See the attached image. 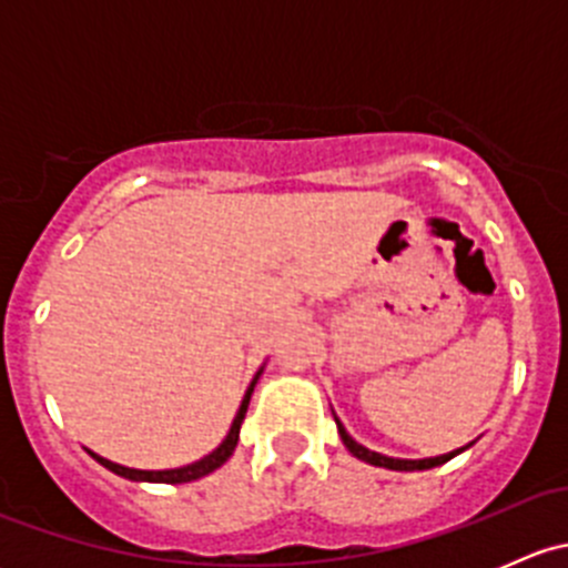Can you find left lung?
<instances>
[{"mask_svg": "<svg viewBox=\"0 0 568 568\" xmlns=\"http://www.w3.org/2000/svg\"><path fill=\"white\" fill-rule=\"evenodd\" d=\"M337 432H341V439L343 445H346L348 450H352L357 459L374 464V467H387V469H428V467H437V464H445L448 459H454L459 450H454V454H445V456H434V459H420V462H409V459H390V456H382V454H374V450L363 448L359 443H354L352 437L346 434V428L341 426V420H337ZM464 450V448H462Z\"/></svg>", "mask_w": 568, "mask_h": 568, "instance_id": "1", "label": "left lung"}]
</instances>
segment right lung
Segmentation results:
<instances>
[{
  "label": "right lung",
  "mask_w": 568,
  "mask_h": 568,
  "mask_svg": "<svg viewBox=\"0 0 568 568\" xmlns=\"http://www.w3.org/2000/svg\"><path fill=\"white\" fill-rule=\"evenodd\" d=\"M257 376H261V374H257ZM257 376H255V379H252L250 390H247V395H244L242 406H239V415H236V420H233L231 432H227L225 443H222L220 448L214 450V454L205 456V459L189 464V467H181V469H131V467H120V464L109 462V459H104V456H95V454H90V456H93V459L99 462V464H104L106 469H112L114 475H123V478H129V480H151V484H186V480L203 478V475H209V473H214V469H220L222 464L231 459L233 450H236L239 428H242L244 415H247L250 395H252V387H255Z\"/></svg>",
  "instance_id": "add662e5"
}]
</instances>
